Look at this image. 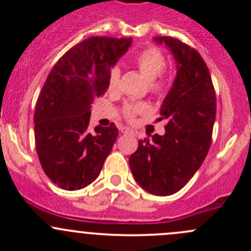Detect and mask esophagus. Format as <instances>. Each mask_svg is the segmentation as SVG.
<instances>
[{"mask_svg": "<svg viewBox=\"0 0 251 251\" xmlns=\"http://www.w3.org/2000/svg\"><path fill=\"white\" fill-rule=\"evenodd\" d=\"M121 133H124V135H132L133 131L130 127H121Z\"/></svg>", "mask_w": 251, "mask_h": 251, "instance_id": "obj_1", "label": "esophagus"}]
</instances>
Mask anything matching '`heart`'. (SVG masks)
Masks as SVG:
<instances>
[{"label":"heart","instance_id":"1","mask_svg":"<svg viewBox=\"0 0 251 251\" xmlns=\"http://www.w3.org/2000/svg\"><path fill=\"white\" fill-rule=\"evenodd\" d=\"M135 62L140 72L146 76L147 80H149V88L151 92L156 93V95H161L165 92L169 86V81L168 78L160 76L166 67V60L163 53L154 47L147 48L136 57ZM119 78H120V69L118 67L113 68L109 73V77H108L109 88L116 87ZM148 104L144 102L130 103L124 108V115L128 120H132L136 114H144L148 111Z\"/></svg>","mask_w":251,"mask_h":251}]
</instances>
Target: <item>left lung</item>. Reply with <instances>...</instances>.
Segmentation results:
<instances>
[{
	"mask_svg": "<svg viewBox=\"0 0 251 251\" xmlns=\"http://www.w3.org/2000/svg\"><path fill=\"white\" fill-rule=\"evenodd\" d=\"M154 41L165 45L176 62V77L159 118L168 124L163 136L138 141L128 163L144 191L164 197L178 192L203 164L211 144L216 96L209 69L196 50L169 36Z\"/></svg>",
	"mask_w": 251,
	"mask_h": 251,
	"instance_id": "left-lung-1",
	"label": "left lung"
}]
</instances>
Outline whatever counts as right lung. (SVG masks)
Segmentation results:
<instances>
[{
	"label": "right lung",
	"mask_w": 251,
	"mask_h": 251,
	"mask_svg": "<svg viewBox=\"0 0 251 251\" xmlns=\"http://www.w3.org/2000/svg\"><path fill=\"white\" fill-rule=\"evenodd\" d=\"M132 39L96 36L70 48L50 70L35 109V144L48 178L77 191L100 176L118 137L114 124L88 130L91 105Z\"/></svg>",
	"instance_id": "1"
}]
</instances>
